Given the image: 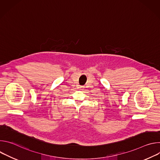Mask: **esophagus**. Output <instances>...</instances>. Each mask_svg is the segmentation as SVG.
Wrapping results in <instances>:
<instances>
[{
  "label": "esophagus",
  "mask_w": 160,
  "mask_h": 160,
  "mask_svg": "<svg viewBox=\"0 0 160 160\" xmlns=\"http://www.w3.org/2000/svg\"><path fill=\"white\" fill-rule=\"evenodd\" d=\"M80 88H83V87H80Z\"/></svg>",
  "instance_id": "1"
}]
</instances>
